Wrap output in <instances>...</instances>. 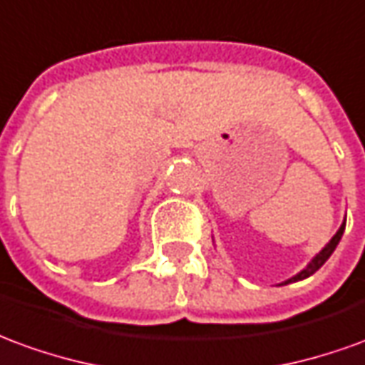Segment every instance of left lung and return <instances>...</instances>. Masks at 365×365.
<instances>
[{"label": "left lung", "mask_w": 365, "mask_h": 365, "mask_svg": "<svg viewBox=\"0 0 365 365\" xmlns=\"http://www.w3.org/2000/svg\"><path fill=\"white\" fill-rule=\"evenodd\" d=\"M344 229H346V217H344L340 229L336 231V235H334L332 239H330V241H328V243L322 247V251H320V253H316L314 257H312V261L308 262L302 271L297 272V274H294V277H290V279L282 280V282H280V287L290 284V282H298V280H304V279H308L310 274H314V272L318 271V269H320V267H322V264H324L328 259H330V255L334 253V249L338 247V243H340V239H342V235H344Z\"/></svg>", "instance_id": "8db88e82"}]
</instances>
